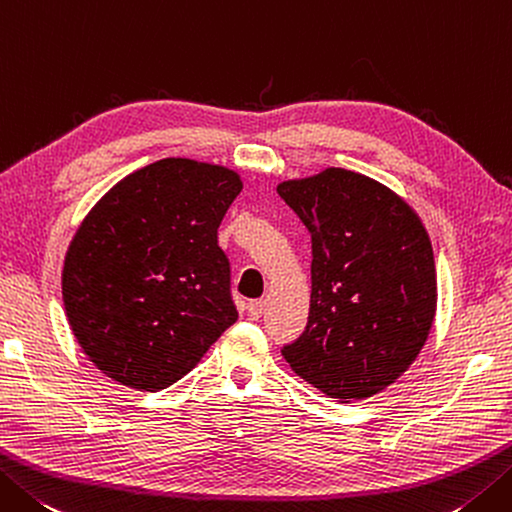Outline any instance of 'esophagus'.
<instances>
[{
	"label": "esophagus",
	"mask_w": 512,
	"mask_h": 512,
	"mask_svg": "<svg viewBox=\"0 0 512 512\" xmlns=\"http://www.w3.org/2000/svg\"><path fill=\"white\" fill-rule=\"evenodd\" d=\"M248 315H250V319H259V317L264 315V302H262V299H255V302L248 304Z\"/></svg>",
	"instance_id": "esophagus-1"
}]
</instances>
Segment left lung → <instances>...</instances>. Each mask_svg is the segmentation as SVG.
<instances>
[{
    "instance_id": "left-lung-1",
    "label": "left lung",
    "mask_w": 512,
    "mask_h": 512,
    "mask_svg": "<svg viewBox=\"0 0 512 512\" xmlns=\"http://www.w3.org/2000/svg\"><path fill=\"white\" fill-rule=\"evenodd\" d=\"M277 193L313 242L308 324L284 359L337 402L382 393L435 322V257L422 219L388 186L346 168L288 179Z\"/></svg>"
}]
</instances>
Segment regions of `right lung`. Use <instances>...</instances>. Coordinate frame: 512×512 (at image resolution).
<instances>
[{
    "label": "right lung",
    "mask_w": 512,
    "mask_h": 512,
    "mask_svg": "<svg viewBox=\"0 0 512 512\" xmlns=\"http://www.w3.org/2000/svg\"><path fill=\"white\" fill-rule=\"evenodd\" d=\"M242 186L226 166L166 157L117 182L84 217L62 297L77 344L104 375L155 393L237 322L217 228Z\"/></svg>",
    "instance_id": "add662e5"
}]
</instances>
